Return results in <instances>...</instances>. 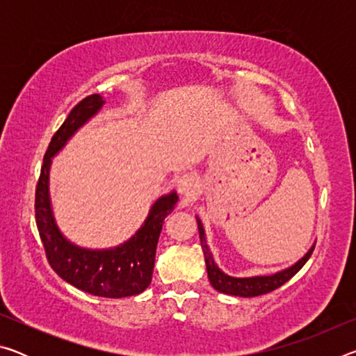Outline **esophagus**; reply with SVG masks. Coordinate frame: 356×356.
<instances>
[{"label": "esophagus", "instance_id": "obj_1", "mask_svg": "<svg viewBox=\"0 0 356 356\" xmlns=\"http://www.w3.org/2000/svg\"><path fill=\"white\" fill-rule=\"evenodd\" d=\"M177 191L185 197H195L197 191V180L193 174L186 172L177 180Z\"/></svg>", "mask_w": 356, "mask_h": 356}]
</instances>
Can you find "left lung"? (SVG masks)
I'll return each mask as SVG.
<instances>
[{
	"label": "left lung",
	"instance_id": "left-lung-1",
	"mask_svg": "<svg viewBox=\"0 0 356 356\" xmlns=\"http://www.w3.org/2000/svg\"><path fill=\"white\" fill-rule=\"evenodd\" d=\"M197 229H200V238H201V248L204 252V259H206V267H207V275L210 280V284H212L216 291L227 293V295H237V297H257V295H264L275 291V289L281 287L282 284L292 278V276L298 272V270L303 267V265L308 262L311 257L312 251H314V246L308 251L301 261H298L291 268L282 270L280 273H275L272 276H254V278H232V276H227L221 272V270L216 267L213 262V257L210 254L209 246L206 243V236H204V229L201 221L197 220Z\"/></svg>",
	"mask_w": 356,
	"mask_h": 356
}]
</instances>
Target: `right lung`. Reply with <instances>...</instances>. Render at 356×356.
I'll use <instances>...</instances> for the list:
<instances>
[{
  "instance_id": "right-lung-1",
  "label": "right lung",
  "mask_w": 356,
  "mask_h": 356,
  "mask_svg": "<svg viewBox=\"0 0 356 356\" xmlns=\"http://www.w3.org/2000/svg\"><path fill=\"white\" fill-rule=\"evenodd\" d=\"M100 94H91L72 108L61 127L53 135L44 155L40 176L35 185V225L44 245L45 257L51 268L83 292L104 298H122L138 295L152 281L155 251L163 218L177 202V195L160 197L136 236L122 246L108 251H89L69 243L53 221L48 201V170L51 156L104 105Z\"/></svg>"
}]
</instances>
